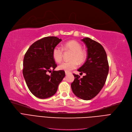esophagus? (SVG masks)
<instances>
[{
    "instance_id": "34e87169",
    "label": "esophagus",
    "mask_w": 132,
    "mask_h": 132,
    "mask_svg": "<svg viewBox=\"0 0 132 132\" xmlns=\"http://www.w3.org/2000/svg\"><path fill=\"white\" fill-rule=\"evenodd\" d=\"M65 75H68V74H71V72H68V71H65Z\"/></svg>"
}]
</instances>
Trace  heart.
Listing matches in <instances>:
<instances>
[{"label":"heart","instance_id":"1","mask_svg":"<svg viewBox=\"0 0 132 132\" xmlns=\"http://www.w3.org/2000/svg\"><path fill=\"white\" fill-rule=\"evenodd\" d=\"M65 51L72 52L70 57L71 61L64 62L58 66L59 69L65 71H70L76 69L78 63L82 64L86 60L87 54L84 50L82 49V45L75 40H71L66 43L63 46ZM52 57L57 63H60L63 58V50L60 47L56 46L53 49Z\"/></svg>","mask_w":132,"mask_h":132}]
</instances>
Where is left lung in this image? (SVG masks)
Masks as SVG:
<instances>
[{
	"label": "left lung",
	"instance_id": "8db88e82",
	"mask_svg": "<svg viewBox=\"0 0 132 132\" xmlns=\"http://www.w3.org/2000/svg\"><path fill=\"white\" fill-rule=\"evenodd\" d=\"M81 40L87 48V57L78 70L86 75L80 78L74 74L75 79L71 87L76 96L88 101L96 96L103 87L109 72V64L106 52L101 44L89 38Z\"/></svg>",
	"mask_w": 132,
	"mask_h": 132
}]
</instances>
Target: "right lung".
Instances as JSON below:
<instances>
[{
  "label": "right lung",
  "instance_id": "obj_1",
  "mask_svg": "<svg viewBox=\"0 0 132 132\" xmlns=\"http://www.w3.org/2000/svg\"><path fill=\"white\" fill-rule=\"evenodd\" d=\"M62 41L56 37H47L34 43L23 59V75L31 93L40 99L53 95L65 75L63 70H54L57 64L52 57L53 49ZM53 71L50 76L48 72Z\"/></svg>",
  "mask_w": 132,
  "mask_h": 132
}]
</instances>
